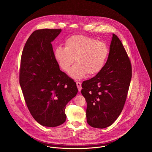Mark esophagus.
<instances>
[{
	"label": "esophagus",
	"mask_w": 152,
	"mask_h": 152,
	"mask_svg": "<svg viewBox=\"0 0 152 152\" xmlns=\"http://www.w3.org/2000/svg\"><path fill=\"white\" fill-rule=\"evenodd\" d=\"M76 85H77V87L78 88V91H80L82 90V85H81V82H76Z\"/></svg>",
	"instance_id": "obj_1"
}]
</instances>
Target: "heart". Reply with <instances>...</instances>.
<instances>
[{"instance_id":"1","label":"heart","mask_w":152,"mask_h":152,"mask_svg":"<svg viewBox=\"0 0 152 152\" xmlns=\"http://www.w3.org/2000/svg\"><path fill=\"white\" fill-rule=\"evenodd\" d=\"M65 48L58 47L54 52L55 58L59 67L69 72L70 76L80 79L86 74L98 73L104 66L109 54V48L103 41L83 35H75L68 38L64 43Z\"/></svg>"}]
</instances>
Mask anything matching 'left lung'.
Here are the masks:
<instances>
[{
  "mask_svg": "<svg viewBox=\"0 0 152 152\" xmlns=\"http://www.w3.org/2000/svg\"><path fill=\"white\" fill-rule=\"evenodd\" d=\"M132 78V66L122 42L114 34L107 60L94 77L82 83L81 93L87 103L88 124L103 129L121 114Z\"/></svg>",
  "mask_w": 152,
  "mask_h": 152,
  "instance_id": "left-lung-1",
  "label": "left lung"
}]
</instances>
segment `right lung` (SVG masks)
<instances>
[{
	"mask_svg": "<svg viewBox=\"0 0 152 152\" xmlns=\"http://www.w3.org/2000/svg\"><path fill=\"white\" fill-rule=\"evenodd\" d=\"M61 29L33 32L21 57L19 82L33 118L41 125L56 127L66 120V104L77 93L76 82L59 69L52 42Z\"/></svg>",
	"mask_w": 152,
	"mask_h": 152,
	"instance_id": "right-lung-1",
	"label": "right lung"
}]
</instances>
